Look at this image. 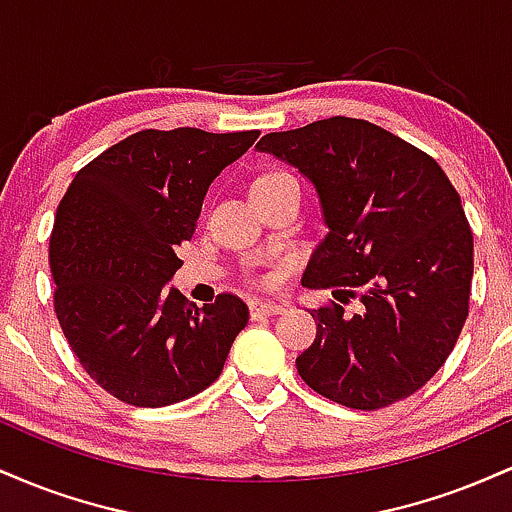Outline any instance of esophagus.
<instances>
[{
	"instance_id": "1",
	"label": "esophagus",
	"mask_w": 512,
	"mask_h": 512,
	"mask_svg": "<svg viewBox=\"0 0 512 512\" xmlns=\"http://www.w3.org/2000/svg\"><path fill=\"white\" fill-rule=\"evenodd\" d=\"M284 305L279 303H262V301H255L250 303V315L252 317H272V315H279L284 313Z\"/></svg>"
}]
</instances>
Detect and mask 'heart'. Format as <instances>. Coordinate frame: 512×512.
<instances>
[{"instance_id":"1","label":"heart","mask_w":512,"mask_h":512,"mask_svg":"<svg viewBox=\"0 0 512 512\" xmlns=\"http://www.w3.org/2000/svg\"><path fill=\"white\" fill-rule=\"evenodd\" d=\"M293 178L291 173H286V170H279V168H267L262 170V173H257L255 178H252V185H250V192H257V190H264V187H272L276 182H284Z\"/></svg>"}]
</instances>
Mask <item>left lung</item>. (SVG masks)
I'll return each instance as SVG.
<instances>
[{
  "instance_id": "obj_1",
  "label": "left lung",
  "mask_w": 512,
  "mask_h": 512,
  "mask_svg": "<svg viewBox=\"0 0 512 512\" xmlns=\"http://www.w3.org/2000/svg\"><path fill=\"white\" fill-rule=\"evenodd\" d=\"M257 149L315 185L327 236L303 284L334 289L313 310L315 342L296 358L317 395L383 409L424 387L469 313L474 240L443 168L387 129L330 117L264 134ZM356 297V314L342 302Z\"/></svg>"
}]
</instances>
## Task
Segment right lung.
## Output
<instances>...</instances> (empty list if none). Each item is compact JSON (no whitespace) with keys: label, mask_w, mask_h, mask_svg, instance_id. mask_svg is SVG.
I'll list each match as a JSON object with an SVG mask.
<instances>
[{"label":"right lung","mask_w":512,"mask_h":512,"mask_svg":"<svg viewBox=\"0 0 512 512\" xmlns=\"http://www.w3.org/2000/svg\"><path fill=\"white\" fill-rule=\"evenodd\" d=\"M260 137L142 129L74 175L50 236L55 313L84 370L134 407H168L221 375L248 305L197 308L168 281L209 185Z\"/></svg>","instance_id":"right-lung-1"}]
</instances>
